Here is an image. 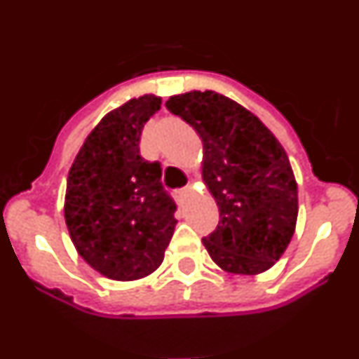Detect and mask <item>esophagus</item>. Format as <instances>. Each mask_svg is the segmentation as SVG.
<instances>
[{
    "instance_id": "obj_1",
    "label": "esophagus",
    "mask_w": 359,
    "mask_h": 359,
    "mask_svg": "<svg viewBox=\"0 0 359 359\" xmlns=\"http://www.w3.org/2000/svg\"><path fill=\"white\" fill-rule=\"evenodd\" d=\"M187 194H189V189L176 190V192H174V199H176V203H177V205H183V201H185Z\"/></svg>"
}]
</instances>
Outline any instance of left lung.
Masks as SVG:
<instances>
[{"instance_id":"1","label":"left lung","mask_w":359,"mask_h":359,"mask_svg":"<svg viewBox=\"0 0 359 359\" xmlns=\"http://www.w3.org/2000/svg\"><path fill=\"white\" fill-rule=\"evenodd\" d=\"M203 142V180L219 224L203 244L228 273L257 275L286 252L298 215L290 158L261 120L215 91L174 95L165 102Z\"/></svg>"}]
</instances>
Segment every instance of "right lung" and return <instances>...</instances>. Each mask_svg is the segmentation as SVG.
<instances>
[{
  "label": "right lung",
  "instance_id": "obj_1",
  "mask_svg": "<svg viewBox=\"0 0 359 359\" xmlns=\"http://www.w3.org/2000/svg\"><path fill=\"white\" fill-rule=\"evenodd\" d=\"M160 106V97L144 95L107 113L68 174L69 237L79 255L113 280L152 273L163 262L177 223L160 163L140 156L142 129Z\"/></svg>",
  "mask_w": 359,
  "mask_h": 359
}]
</instances>
